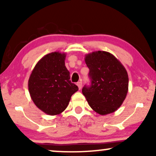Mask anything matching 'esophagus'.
Masks as SVG:
<instances>
[{
	"label": "esophagus",
	"instance_id": "1",
	"mask_svg": "<svg viewBox=\"0 0 156 156\" xmlns=\"http://www.w3.org/2000/svg\"><path fill=\"white\" fill-rule=\"evenodd\" d=\"M77 86H78V89H81V87H82V82L81 81L78 82V83H77Z\"/></svg>",
	"mask_w": 156,
	"mask_h": 156
}]
</instances>
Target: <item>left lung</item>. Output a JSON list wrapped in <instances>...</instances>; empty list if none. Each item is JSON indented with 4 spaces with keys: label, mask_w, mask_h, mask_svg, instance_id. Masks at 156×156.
<instances>
[{
    "label": "left lung",
    "mask_w": 156,
    "mask_h": 156,
    "mask_svg": "<svg viewBox=\"0 0 156 156\" xmlns=\"http://www.w3.org/2000/svg\"><path fill=\"white\" fill-rule=\"evenodd\" d=\"M92 84L82 93L89 106L101 115L117 111L128 92V75L119 60L106 51H94L85 55Z\"/></svg>",
    "instance_id": "obj_1"
}]
</instances>
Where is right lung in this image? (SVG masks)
Returning <instances> with one entry per match:
<instances>
[{
    "label": "right lung",
    "mask_w": 156,
    "mask_h": 156,
    "mask_svg": "<svg viewBox=\"0 0 156 156\" xmlns=\"http://www.w3.org/2000/svg\"><path fill=\"white\" fill-rule=\"evenodd\" d=\"M66 53L52 52L37 62L28 79V91L36 106L48 115H58L78 90L65 67Z\"/></svg>",
    "instance_id": "add662e5"
}]
</instances>
